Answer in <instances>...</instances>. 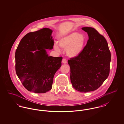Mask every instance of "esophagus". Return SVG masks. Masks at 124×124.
Instances as JSON below:
<instances>
[{"label": "esophagus", "mask_w": 124, "mask_h": 124, "mask_svg": "<svg viewBox=\"0 0 124 124\" xmlns=\"http://www.w3.org/2000/svg\"><path fill=\"white\" fill-rule=\"evenodd\" d=\"M62 63H64V64H66L67 62V61L66 59H62Z\"/></svg>", "instance_id": "1"}]
</instances>
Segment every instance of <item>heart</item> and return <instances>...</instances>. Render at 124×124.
I'll list each match as a JSON object with an SVG mask.
<instances>
[{
	"instance_id": "obj_1",
	"label": "heart",
	"mask_w": 124,
	"mask_h": 124,
	"mask_svg": "<svg viewBox=\"0 0 124 124\" xmlns=\"http://www.w3.org/2000/svg\"><path fill=\"white\" fill-rule=\"evenodd\" d=\"M86 42V37L82 33L72 32L61 37L58 41L59 46L66 49V54L70 57H76L82 53ZM54 49L59 51V46L55 44Z\"/></svg>"
}]
</instances>
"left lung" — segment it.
I'll return each instance as SVG.
<instances>
[{
  "label": "left lung",
  "instance_id": "left-lung-1",
  "mask_svg": "<svg viewBox=\"0 0 124 124\" xmlns=\"http://www.w3.org/2000/svg\"><path fill=\"white\" fill-rule=\"evenodd\" d=\"M89 39L82 53L68 60L72 86L81 93L99 88L110 73L111 55L105 38L94 28L83 27Z\"/></svg>",
  "mask_w": 124,
  "mask_h": 124
}]
</instances>
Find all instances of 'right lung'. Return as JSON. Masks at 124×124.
Listing matches in <instances>:
<instances>
[{"mask_svg": "<svg viewBox=\"0 0 124 124\" xmlns=\"http://www.w3.org/2000/svg\"><path fill=\"white\" fill-rule=\"evenodd\" d=\"M52 32L45 28L29 32L21 39L16 49V74L30 92L43 93L51 90L54 74L61 66L63 58L48 56L45 49L53 48Z\"/></svg>", "mask_w": 124, "mask_h": 124, "instance_id": "add662e5", "label": "right lung"}]
</instances>
